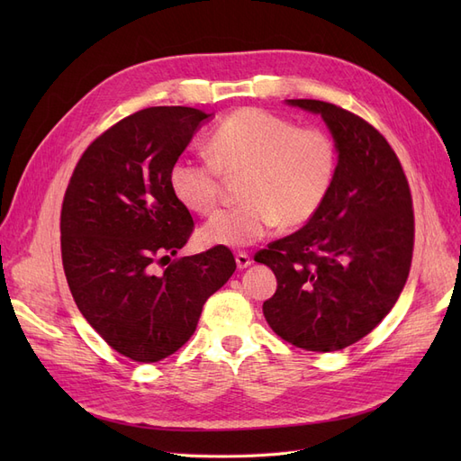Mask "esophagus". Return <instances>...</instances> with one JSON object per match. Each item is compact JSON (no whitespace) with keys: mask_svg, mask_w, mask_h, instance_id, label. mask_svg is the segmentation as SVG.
<instances>
[{"mask_svg":"<svg viewBox=\"0 0 461 461\" xmlns=\"http://www.w3.org/2000/svg\"><path fill=\"white\" fill-rule=\"evenodd\" d=\"M236 265H239V269H246L248 265H252V258H249L246 252H239L234 256Z\"/></svg>","mask_w":461,"mask_h":461,"instance_id":"obj_1","label":"esophagus"}]
</instances>
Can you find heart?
Instances as JSON below:
<instances>
[{
	"instance_id": "obj_1",
	"label": "heart",
	"mask_w": 461,
	"mask_h": 461,
	"mask_svg": "<svg viewBox=\"0 0 461 461\" xmlns=\"http://www.w3.org/2000/svg\"><path fill=\"white\" fill-rule=\"evenodd\" d=\"M209 159L180 158L169 188L188 212L207 215L221 200L222 175L240 176V205L221 209L200 229L205 246H248L278 222L300 227L325 205L339 173L334 138L298 127L273 111L244 107L222 119L205 140Z\"/></svg>"
}]
</instances>
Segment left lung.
I'll use <instances>...</instances> for the list:
<instances>
[{
	"label": "left lung",
	"mask_w": 461,
	"mask_h": 461,
	"mask_svg": "<svg viewBox=\"0 0 461 461\" xmlns=\"http://www.w3.org/2000/svg\"><path fill=\"white\" fill-rule=\"evenodd\" d=\"M286 102L323 117L339 148V173L308 225L256 254L276 276L263 315L283 340L334 352L379 325L408 281L411 192L394 149L366 119L319 100Z\"/></svg>",
	"instance_id": "1"
}]
</instances>
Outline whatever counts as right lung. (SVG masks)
<instances>
[{
    "instance_id": "right-lung-1",
    "label": "right lung",
    "mask_w": 461,
    "mask_h": 461,
    "mask_svg": "<svg viewBox=\"0 0 461 461\" xmlns=\"http://www.w3.org/2000/svg\"><path fill=\"white\" fill-rule=\"evenodd\" d=\"M209 115L148 107L121 119L82 153L61 207V258L77 308L121 356L153 364L196 330L205 300L236 269L229 248L176 258L194 230L169 171Z\"/></svg>"
}]
</instances>
